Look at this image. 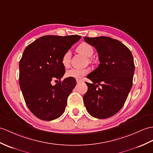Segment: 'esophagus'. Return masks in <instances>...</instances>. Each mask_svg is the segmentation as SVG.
Instances as JSON below:
<instances>
[{
  "mask_svg": "<svg viewBox=\"0 0 153 153\" xmlns=\"http://www.w3.org/2000/svg\"><path fill=\"white\" fill-rule=\"evenodd\" d=\"M81 79H76V82H77V83H80V82H81Z\"/></svg>",
  "mask_w": 153,
  "mask_h": 153,
  "instance_id": "esophagus-1",
  "label": "esophagus"
}]
</instances>
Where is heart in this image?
Returning <instances> with one entry per match:
<instances>
[{
    "label": "heart",
    "instance_id": "1",
    "mask_svg": "<svg viewBox=\"0 0 153 153\" xmlns=\"http://www.w3.org/2000/svg\"><path fill=\"white\" fill-rule=\"evenodd\" d=\"M77 51L82 53L87 57H91L94 53V49L93 46L89 44L81 43L77 47ZM71 58V52L68 50L65 53L62 57V65L67 68L70 65ZM89 72L88 69H79V68H72L66 72V76L68 77L75 78V79H81V77L87 74Z\"/></svg>",
    "mask_w": 153,
    "mask_h": 153
}]
</instances>
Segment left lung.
Here are the masks:
<instances>
[{
    "label": "left lung",
    "instance_id": "8db88e82",
    "mask_svg": "<svg viewBox=\"0 0 153 153\" xmlns=\"http://www.w3.org/2000/svg\"><path fill=\"white\" fill-rule=\"evenodd\" d=\"M97 50L100 65L87 76L83 102L87 111L97 119H107L123 108L132 86L135 70L132 53L120 41L106 36L85 37ZM99 86H101L99 88Z\"/></svg>",
    "mask_w": 153,
    "mask_h": 153
}]
</instances>
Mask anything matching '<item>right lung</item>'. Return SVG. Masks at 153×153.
<instances>
[{
  "label": "right lung",
  "instance_id": "obj_1",
  "mask_svg": "<svg viewBox=\"0 0 153 153\" xmlns=\"http://www.w3.org/2000/svg\"><path fill=\"white\" fill-rule=\"evenodd\" d=\"M80 38L78 35H48L24 50L19 61V85L28 108L38 119L49 121L65 112L76 81L72 77L60 81L65 73L62 57ZM56 79L59 83L52 85L51 81Z\"/></svg>",
  "mask_w": 153,
  "mask_h": 153
}]
</instances>
